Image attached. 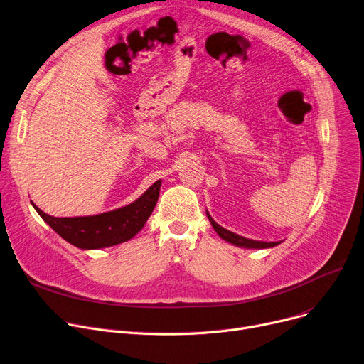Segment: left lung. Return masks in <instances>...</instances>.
I'll return each mask as SVG.
<instances>
[{
    "label": "left lung",
    "mask_w": 364,
    "mask_h": 364,
    "mask_svg": "<svg viewBox=\"0 0 364 364\" xmlns=\"http://www.w3.org/2000/svg\"><path fill=\"white\" fill-rule=\"evenodd\" d=\"M207 218L211 223V226L215 228V230L219 233V237L233 245H238V247H244V248H270V247H274L277 244L281 242H263V241H252V240H248V238H244V237H240V235L233 233L225 228H222L220 225H218L215 220L211 219V216L207 213Z\"/></svg>",
    "instance_id": "1"
}]
</instances>
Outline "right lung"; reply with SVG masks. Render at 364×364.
Segmentation results:
<instances>
[{
  "label": "right lung",
  "mask_w": 364,
  "mask_h": 364,
  "mask_svg": "<svg viewBox=\"0 0 364 364\" xmlns=\"http://www.w3.org/2000/svg\"><path fill=\"white\" fill-rule=\"evenodd\" d=\"M161 181L149 186L129 205L85 218H54L32 205L58 235L82 250H97L129 241L144 228L157 204Z\"/></svg>",
  "instance_id": "add662e5"
}]
</instances>
